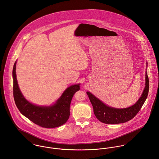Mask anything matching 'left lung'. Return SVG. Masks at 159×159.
<instances>
[{
    "instance_id": "1",
    "label": "left lung",
    "mask_w": 159,
    "mask_h": 159,
    "mask_svg": "<svg viewBox=\"0 0 159 159\" xmlns=\"http://www.w3.org/2000/svg\"><path fill=\"white\" fill-rule=\"evenodd\" d=\"M149 78L146 71L145 88L141 96L135 105L122 109L114 108L104 104L91 92H87V94L91 101L95 117L102 122L108 124H116L126 122L133 119L141 110L149 92Z\"/></svg>"
}]
</instances>
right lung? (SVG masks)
<instances>
[{"label":"right lung","instance_id":"add662e5","mask_svg":"<svg viewBox=\"0 0 159 159\" xmlns=\"http://www.w3.org/2000/svg\"><path fill=\"white\" fill-rule=\"evenodd\" d=\"M15 62L13 68V97L21 113L35 124L44 128H55L64 124L70 116V106L75 92L80 90V84L68 87L54 105L37 106L29 102L20 91L16 79Z\"/></svg>","mask_w":159,"mask_h":159}]
</instances>
